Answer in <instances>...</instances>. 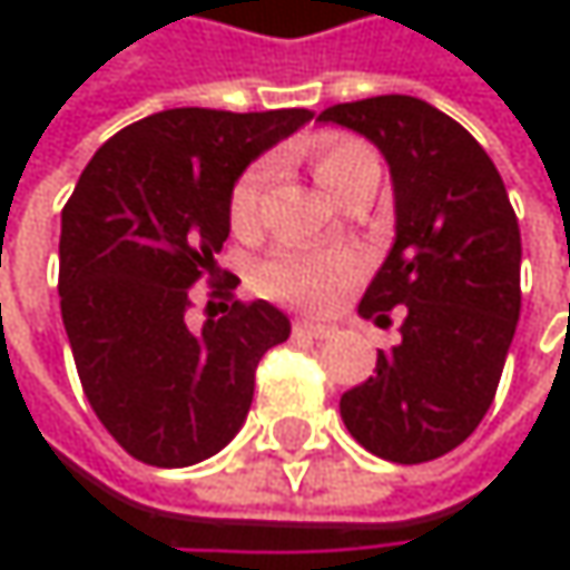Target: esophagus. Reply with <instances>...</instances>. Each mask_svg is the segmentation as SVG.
Masks as SVG:
<instances>
[{
    "label": "esophagus",
    "instance_id": "obj_1",
    "mask_svg": "<svg viewBox=\"0 0 570 570\" xmlns=\"http://www.w3.org/2000/svg\"><path fill=\"white\" fill-rule=\"evenodd\" d=\"M293 333H296V336H309V340H326V336L333 333V326L316 323V320H296V323H293Z\"/></svg>",
    "mask_w": 570,
    "mask_h": 570
}]
</instances>
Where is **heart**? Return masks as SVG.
I'll list each match as a JSON object with an SVG mask.
<instances>
[{
	"label": "heart",
	"instance_id": "1",
	"mask_svg": "<svg viewBox=\"0 0 570 570\" xmlns=\"http://www.w3.org/2000/svg\"><path fill=\"white\" fill-rule=\"evenodd\" d=\"M313 168L320 184L340 200L366 171H380L376 151L360 138H326L313 151ZM274 177V158L254 161L234 180L230 190V224L237 234H254L261 220V200ZM356 281V261L346 254H320V250H277L261 267V286L274 299L326 309L333 306L346 286Z\"/></svg>",
	"mask_w": 570,
	"mask_h": 570
}]
</instances>
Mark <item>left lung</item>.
<instances>
[{"instance_id":"obj_1","label":"left lung","mask_w":570,"mask_h":570,"mask_svg":"<svg viewBox=\"0 0 570 570\" xmlns=\"http://www.w3.org/2000/svg\"><path fill=\"white\" fill-rule=\"evenodd\" d=\"M326 125L370 138L393 177L396 240L360 299L402 343L376 376L340 399L350 435L373 455L419 465L462 445L489 412L521 309V234L485 148L412 95L333 105Z\"/></svg>"}]
</instances>
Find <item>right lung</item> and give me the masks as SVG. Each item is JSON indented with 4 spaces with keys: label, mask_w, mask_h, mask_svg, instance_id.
I'll return each instance as SVG.
<instances>
[{
    "label": "right lung",
    "mask_w": 570,
    "mask_h": 570,
    "mask_svg": "<svg viewBox=\"0 0 570 570\" xmlns=\"http://www.w3.org/2000/svg\"><path fill=\"white\" fill-rule=\"evenodd\" d=\"M309 118L306 108L148 115L95 151L61 210L58 296L78 380L138 462L184 469L217 455L250 412L261 356L289 336L267 299L224 303L200 330L184 313L230 234L234 180Z\"/></svg>",
    "instance_id": "right-lung-1"
}]
</instances>
